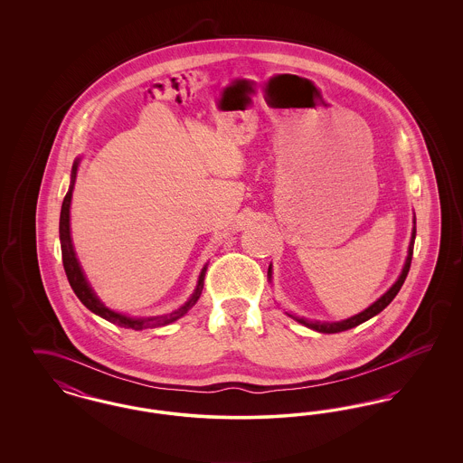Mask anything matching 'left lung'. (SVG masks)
Listing matches in <instances>:
<instances>
[{
  "label": "left lung",
  "mask_w": 463,
  "mask_h": 463,
  "mask_svg": "<svg viewBox=\"0 0 463 463\" xmlns=\"http://www.w3.org/2000/svg\"><path fill=\"white\" fill-rule=\"evenodd\" d=\"M415 236H417V219L413 217V229H411V240H410V246H408V257H406V262L402 265V270L399 274V278L396 279V283L392 287L389 288L376 302H373L368 308H364L363 312L355 314L353 317H347V319H342V321H310L306 317H298L295 314H289L287 312L289 317H293L297 323L307 326L310 330L319 331V333H338V331L351 330L354 326L372 319L376 314H380L383 308L387 307L397 293L402 287L408 272H410V265H411V257H413V246H415ZM267 278H269V283H272V264L269 265V270H267Z\"/></svg>",
  "instance_id": "obj_1"
}]
</instances>
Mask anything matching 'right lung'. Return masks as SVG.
Segmentation results:
<instances>
[{"mask_svg":"<svg viewBox=\"0 0 463 463\" xmlns=\"http://www.w3.org/2000/svg\"><path fill=\"white\" fill-rule=\"evenodd\" d=\"M81 157L74 159L72 170H71V184H69V191H67L66 198L62 201V210H61V222H59V234H61V248H62V264H64V270H66L67 279L69 285L72 288V291L76 293V297L81 300V304L85 307L91 310L93 314L104 317L106 321H109L112 325H118L121 328H130V330H146V328H159V326H166L172 325L176 319H180L182 316L187 314L189 308L196 304L201 297L203 291V285H204V272L208 264L201 269L198 278V285L194 288L193 295L189 297V300L168 314H161V316H149V317H137V316H128L123 312H116L112 308L108 307L93 291V288L89 283L80 260L76 257L74 251V244H72V238H71V199H72V191H74V182H76V175H78V166H80Z\"/></svg>","mask_w":463,"mask_h":463,"instance_id":"right-lung-1","label":"right lung"}]
</instances>
